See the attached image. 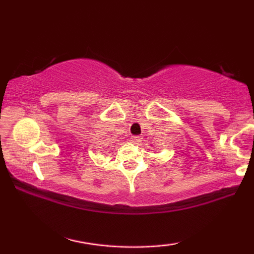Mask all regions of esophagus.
<instances>
[{
	"label": "esophagus",
	"mask_w": 254,
	"mask_h": 254,
	"mask_svg": "<svg viewBox=\"0 0 254 254\" xmlns=\"http://www.w3.org/2000/svg\"><path fill=\"white\" fill-rule=\"evenodd\" d=\"M130 141L131 142H132V143H138V142H139V137L138 136H132V137H131V138H130Z\"/></svg>",
	"instance_id": "obj_1"
}]
</instances>
